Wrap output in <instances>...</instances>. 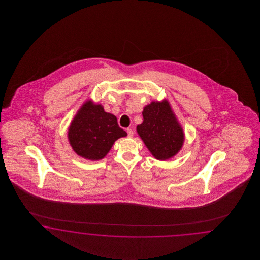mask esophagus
Here are the masks:
<instances>
[{"mask_svg":"<svg viewBox=\"0 0 260 260\" xmlns=\"http://www.w3.org/2000/svg\"><path fill=\"white\" fill-rule=\"evenodd\" d=\"M126 133H127V136H128V137H133V136H134V131H133V128H129V127H128V128L126 129Z\"/></svg>","mask_w":260,"mask_h":260,"instance_id":"1","label":"esophagus"}]
</instances>
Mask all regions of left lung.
<instances>
[{
  "mask_svg": "<svg viewBox=\"0 0 260 260\" xmlns=\"http://www.w3.org/2000/svg\"><path fill=\"white\" fill-rule=\"evenodd\" d=\"M143 123L136 129L150 153L167 160L181 150L185 135L167 100L152 101L142 112Z\"/></svg>",
  "mask_w": 260,
  "mask_h": 260,
  "instance_id": "left-lung-1",
  "label": "left lung"
}]
</instances>
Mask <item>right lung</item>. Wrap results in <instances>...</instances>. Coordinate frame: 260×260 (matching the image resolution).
Instances as JSON below:
<instances>
[{
  "label": "right lung",
  "instance_id": "add662e5",
  "mask_svg": "<svg viewBox=\"0 0 260 260\" xmlns=\"http://www.w3.org/2000/svg\"><path fill=\"white\" fill-rule=\"evenodd\" d=\"M125 136L126 133L118 126L116 116L91 100L80 108L68 132L72 150L92 161L105 157L114 142Z\"/></svg>",
  "mask_w": 260,
  "mask_h": 260
}]
</instances>
